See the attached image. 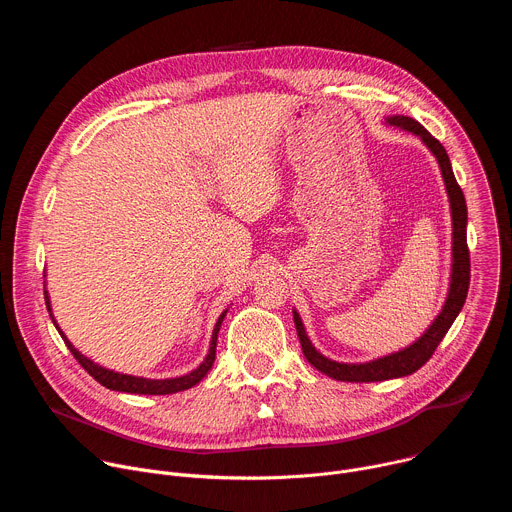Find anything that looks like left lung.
<instances>
[{
    "label": "left lung",
    "instance_id": "1",
    "mask_svg": "<svg viewBox=\"0 0 512 512\" xmlns=\"http://www.w3.org/2000/svg\"><path fill=\"white\" fill-rule=\"evenodd\" d=\"M389 125L395 127H403L415 135H419L423 139V143L431 150V154L437 158V164L442 168V176L446 182V190L450 196V206H452V225H454V247H452V283H450V294L446 298V304L433 320V324L425 330V334L413 342L411 346L371 360V362H362V364H344V362H336L326 358L324 354H320L314 344L310 342L306 328L302 324V318L298 316V312H294V322H296V330L300 336V344L304 350V356L308 358V362L312 367H316L320 373L336 379V381H346V383H375V381H389V379H399V377H407L413 375L415 371H419L423 364L431 358V354L435 352L437 344H440L446 336V332L450 330V326L454 324V320L458 318L466 296H468V285H470V251H468V243H466V223H468V208H466V198L464 192L460 188V184L456 182L450 158L444 150V145L437 141L419 121L405 117V115H395L387 119Z\"/></svg>",
    "mask_w": 512,
    "mask_h": 512
}]
</instances>
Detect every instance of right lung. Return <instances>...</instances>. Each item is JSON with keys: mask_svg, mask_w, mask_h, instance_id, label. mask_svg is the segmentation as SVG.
I'll return each instance as SVG.
<instances>
[{"mask_svg": "<svg viewBox=\"0 0 512 512\" xmlns=\"http://www.w3.org/2000/svg\"><path fill=\"white\" fill-rule=\"evenodd\" d=\"M46 294V291H44ZM46 298V308L50 312V302H48V296ZM227 314V312H225ZM225 314L218 318L216 326H214V332H212V340H210V350L204 358V362L200 364L198 369H194L192 373L184 375V377H178V379H143V377H131V375H121V373H115V371H107L103 367H99V364H95L93 360H89L87 356H83L75 346H72L66 336L60 332L64 344L68 346V350L72 352V356H75L79 360L81 367L97 381L101 383L103 387L111 389V391H121V393H137V395H172V393H178V391H186L190 387H194L196 383H200L204 379V375L210 371L212 362H214V356H216V336H218V330H221V322L225 318ZM54 322V320H52Z\"/></svg>", "mask_w": 512, "mask_h": 512, "instance_id": "add662e5", "label": "right lung"}]
</instances>
